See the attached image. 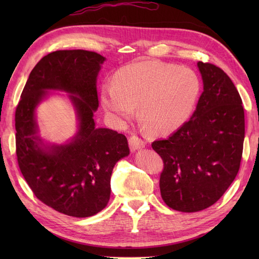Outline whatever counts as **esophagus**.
I'll return each instance as SVG.
<instances>
[{"instance_id": "34e87169", "label": "esophagus", "mask_w": 259, "mask_h": 259, "mask_svg": "<svg viewBox=\"0 0 259 259\" xmlns=\"http://www.w3.org/2000/svg\"><path fill=\"white\" fill-rule=\"evenodd\" d=\"M129 146H130L131 151H136L138 149H141V148H144L146 146V142L142 139H140L138 136L133 135L129 137Z\"/></svg>"}]
</instances>
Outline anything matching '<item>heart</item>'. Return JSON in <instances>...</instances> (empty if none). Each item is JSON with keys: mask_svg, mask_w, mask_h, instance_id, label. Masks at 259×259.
<instances>
[{"mask_svg": "<svg viewBox=\"0 0 259 259\" xmlns=\"http://www.w3.org/2000/svg\"><path fill=\"white\" fill-rule=\"evenodd\" d=\"M200 80L194 70L159 61L129 64L101 90L103 109L120 123L138 118L152 135H166L183 125L194 110Z\"/></svg>", "mask_w": 259, "mask_h": 259, "instance_id": "1", "label": "heart"}]
</instances>
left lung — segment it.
<instances>
[{
	"label": "left lung",
	"instance_id": "left-lung-1",
	"mask_svg": "<svg viewBox=\"0 0 259 259\" xmlns=\"http://www.w3.org/2000/svg\"><path fill=\"white\" fill-rule=\"evenodd\" d=\"M203 92L192 117L175 134L151 144L163 161L159 187L174 210L200 211L232 185L245 138L243 102L233 81L211 63L198 62Z\"/></svg>",
	"mask_w": 259,
	"mask_h": 259
}]
</instances>
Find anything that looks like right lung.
Listing matches in <instances>:
<instances>
[{
  "instance_id": "1",
  "label": "right lung",
  "mask_w": 259,
  "mask_h": 259,
  "mask_svg": "<svg viewBox=\"0 0 259 259\" xmlns=\"http://www.w3.org/2000/svg\"><path fill=\"white\" fill-rule=\"evenodd\" d=\"M104 58L87 50H60L43 57L29 75L15 110L16 157L22 175L38 200L54 210L90 217L108 205L115 162L129 155L122 134L97 128V76ZM47 90H64L79 118V133L63 146L39 147L34 111Z\"/></svg>"
}]
</instances>
